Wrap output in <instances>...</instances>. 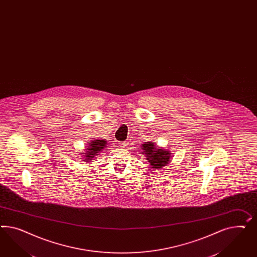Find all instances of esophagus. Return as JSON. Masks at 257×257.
Here are the masks:
<instances>
[{"label": "esophagus", "mask_w": 257, "mask_h": 257, "mask_svg": "<svg viewBox=\"0 0 257 257\" xmlns=\"http://www.w3.org/2000/svg\"><path fill=\"white\" fill-rule=\"evenodd\" d=\"M119 147H122V148H125L127 147V142H122V143H119Z\"/></svg>", "instance_id": "1"}]
</instances>
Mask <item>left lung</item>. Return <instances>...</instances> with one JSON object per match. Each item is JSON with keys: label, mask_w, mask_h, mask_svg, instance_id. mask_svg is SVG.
Segmentation results:
<instances>
[{"label": "left lung", "mask_w": 257, "mask_h": 257, "mask_svg": "<svg viewBox=\"0 0 257 257\" xmlns=\"http://www.w3.org/2000/svg\"><path fill=\"white\" fill-rule=\"evenodd\" d=\"M142 153L146 155L149 164L153 169L162 168L163 166L168 164L171 159L170 151L156 147L153 142L145 143L142 146Z\"/></svg>", "instance_id": "left-lung-1"}]
</instances>
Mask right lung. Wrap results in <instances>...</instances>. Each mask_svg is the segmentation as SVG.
<instances>
[{
    "mask_svg": "<svg viewBox=\"0 0 257 257\" xmlns=\"http://www.w3.org/2000/svg\"><path fill=\"white\" fill-rule=\"evenodd\" d=\"M107 142L105 140L96 139L91 141L88 148L85 150V153L83 155V160H85L84 162H91L93 158H95V155H98L103 148H105Z\"/></svg>",
    "mask_w": 257,
    "mask_h": 257,
    "instance_id": "right-lung-1",
    "label": "right lung"
}]
</instances>
